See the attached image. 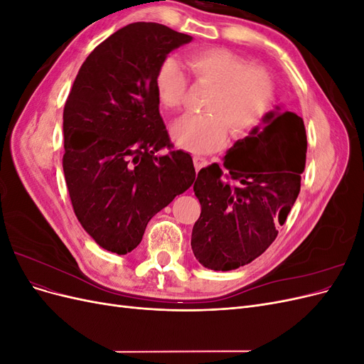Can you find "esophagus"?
<instances>
[{
  "label": "esophagus",
  "instance_id": "obj_1",
  "mask_svg": "<svg viewBox=\"0 0 364 364\" xmlns=\"http://www.w3.org/2000/svg\"><path fill=\"white\" fill-rule=\"evenodd\" d=\"M193 161H194V167H196V171H199L200 168H203L205 165L208 164V161H206L205 158H202V156H194V158H193Z\"/></svg>",
  "mask_w": 364,
  "mask_h": 364
}]
</instances>
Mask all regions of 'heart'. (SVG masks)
<instances>
[{"label": "heart", "mask_w": 364, "mask_h": 364, "mask_svg": "<svg viewBox=\"0 0 364 364\" xmlns=\"http://www.w3.org/2000/svg\"><path fill=\"white\" fill-rule=\"evenodd\" d=\"M188 68L194 82L208 87L205 115H188L176 121L171 138L183 150L209 153L223 147L228 129L232 136L246 135L255 127L272 103L273 82L261 67H246V62L226 48H206L191 53ZM159 103L167 111L182 106L186 75L181 63L167 58L155 79Z\"/></svg>", "instance_id": "1"}]
</instances>
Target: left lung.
Wrapping results in <instances>:
<instances>
[{
  "label": "left lung",
  "mask_w": 364,
  "mask_h": 364,
  "mask_svg": "<svg viewBox=\"0 0 364 364\" xmlns=\"http://www.w3.org/2000/svg\"><path fill=\"white\" fill-rule=\"evenodd\" d=\"M305 153L302 118L277 106L226 151L222 165L197 173L193 188L202 213L191 249L203 267L238 269L273 243L301 191Z\"/></svg>",
  "instance_id": "left-lung-1"
}]
</instances>
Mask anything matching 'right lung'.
Segmentation results:
<instances>
[{"label": "right lung", "instance_id": "right-lung-1", "mask_svg": "<svg viewBox=\"0 0 364 364\" xmlns=\"http://www.w3.org/2000/svg\"><path fill=\"white\" fill-rule=\"evenodd\" d=\"M193 36L156 23L115 31L86 58L63 109V173L74 213L95 243L126 255L150 218L193 185V159L170 149L155 79Z\"/></svg>", "mask_w": 364, "mask_h": 364}]
</instances>
